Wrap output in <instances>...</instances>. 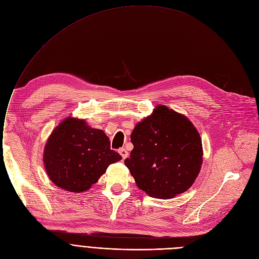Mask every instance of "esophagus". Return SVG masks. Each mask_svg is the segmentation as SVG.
Returning <instances> with one entry per match:
<instances>
[{
	"label": "esophagus",
	"mask_w": 259,
	"mask_h": 259,
	"mask_svg": "<svg viewBox=\"0 0 259 259\" xmlns=\"http://www.w3.org/2000/svg\"><path fill=\"white\" fill-rule=\"evenodd\" d=\"M119 153L121 154L123 160H124V158H126L127 155H128V152H127V150L125 148H120V149H119Z\"/></svg>",
	"instance_id": "1"
}]
</instances>
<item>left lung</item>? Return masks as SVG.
<instances>
[{"instance_id": "obj_1", "label": "left lung", "mask_w": 259, "mask_h": 259, "mask_svg": "<svg viewBox=\"0 0 259 259\" xmlns=\"http://www.w3.org/2000/svg\"><path fill=\"white\" fill-rule=\"evenodd\" d=\"M131 141L134 149L124 164L139 189L153 198L186 192L200 172V135L186 116L165 106L135 126Z\"/></svg>"}]
</instances>
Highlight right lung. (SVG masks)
<instances>
[{"instance_id": "add662e5", "label": "right lung", "mask_w": 259, "mask_h": 259, "mask_svg": "<svg viewBox=\"0 0 259 259\" xmlns=\"http://www.w3.org/2000/svg\"><path fill=\"white\" fill-rule=\"evenodd\" d=\"M122 156L110 148L108 136L83 119L66 118L51 134L44 152L50 180L69 192L89 190L109 165Z\"/></svg>"}]
</instances>
